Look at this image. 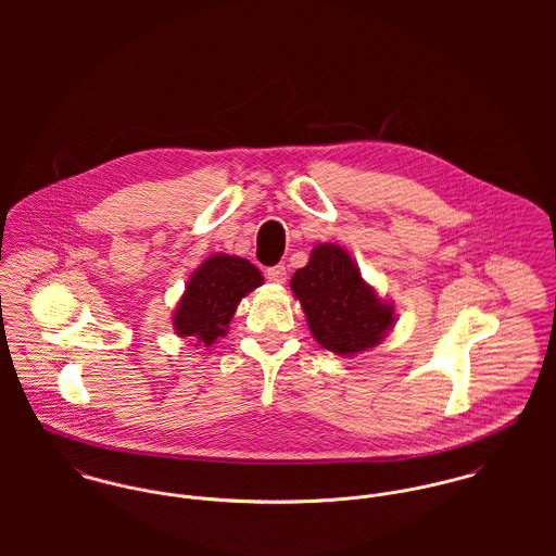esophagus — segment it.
<instances>
[{
  "label": "esophagus",
  "instance_id": "34e87169",
  "mask_svg": "<svg viewBox=\"0 0 556 556\" xmlns=\"http://www.w3.org/2000/svg\"><path fill=\"white\" fill-rule=\"evenodd\" d=\"M265 276H267V280L274 282V285H285V282H287V267H285V265L267 267Z\"/></svg>",
  "mask_w": 556,
  "mask_h": 556
}]
</instances>
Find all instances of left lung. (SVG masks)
<instances>
[{"label": "left lung", "instance_id": "8db88e82", "mask_svg": "<svg viewBox=\"0 0 556 556\" xmlns=\"http://www.w3.org/2000/svg\"><path fill=\"white\" fill-rule=\"evenodd\" d=\"M308 327L318 344L338 355H357L377 346L394 325V306L386 304L349 252L336 243H320L306 267L291 278Z\"/></svg>", "mask_w": 556, "mask_h": 556}]
</instances>
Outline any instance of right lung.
I'll list each match as a JSON object with an SVG mask.
<instances>
[{
	"label": "right lung",
	"instance_id": "obj_1",
	"mask_svg": "<svg viewBox=\"0 0 556 556\" xmlns=\"http://www.w3.org/2000/svg\"><path fill=\"white\" fill-rule=\"evenodd\" d=\"M261 285L263 276L250 261L231 254L210 256L188 280L173 329L199 346H212L227 333L241 298Z\"/></svg>",
	"mask_w": 556,
	"mask_h": 556
}]
</instances>
